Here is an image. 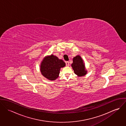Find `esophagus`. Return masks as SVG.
Here are the masks:
<instances>
[{"label": "esophagus", "mask_w": 126, "mask_h": 126, "mask_svg": "<svg viewBox=\"0 0 126 126\" xmlns=\"http://www.w3.org/2000/svg\"><path fill=\"white\" fill-rule=\"evenodd\" d=\"M65 63H66V66H69V62H65Z\"/></svg>", "instance_id": "34e87169"}]
</instances>
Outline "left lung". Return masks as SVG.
<instances>
[{
  "instance_id": "left-lung-1",
  "label": "left lung",
  "mask_w": 126,
  "mask_h": 126,
  "mask_svg": "<svg viewBox=\"0 0 126 126\" xmlns=\"http://www.w3.org/2000/svg\"><path fill=\"white\" fill-rule=\"evenodd\" d=\"M71 66L75 74L79 77H83L87 73L84 61L79 55H77L73 58Z\"/></svg>"
}]
</instances>
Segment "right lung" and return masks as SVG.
<instances>
[{
    "label": "right lung",
    "instance_id": "obj_1",
    "mask_svg": "<svg viewBox=\"0 0 126 126\" xmlns=\"http://www.w3.org/2000/svg\"><path fill=\"white\" fill-rule=\"evenodd\" d=\"M65 66L64 62L53 54L45 56L40 64V72L46 79L55 80L59 77L61 68Z\"/></svg>",
    "mask_w": 126,
    "mask_h": 126
}]
</instances>
